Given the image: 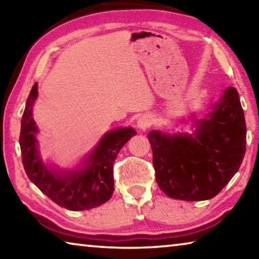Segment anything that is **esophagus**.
Listing matches in <instances>:
<instances>
[{"label": "esophagus", "mask_w": 259, "mask_h": 259, "mask_svg": "<svg viewBox=\"0 0 259 259\" xmlns=\"http://www.w3.org/2000/svg\"><path fill=\"white\" fill-rule=\"evenodd\" d=\"M152 123H153V120L150 115H143L138 119L137 126L139 128V130L146 131L152 125Z\"/></svg>", "instance_id": "obj_1"}]
</instances>
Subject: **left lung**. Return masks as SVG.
I'll return each instance as SVG.
<instances>
[{"label": "left lung", "instance_id": "1", "mask_svg": "<svg viewBox=\"0 0 259 259\" xmlns=\"http://www.w3.org/2000/svg\"><path fill=\"white\" fill-rule=\"evenodd\" d=\"M192 134L147 135L159 187L170 198L203 201L216 196L238 172L245 153V120L235 88H226L202 119L192 115Z\"/></svg>", "mask_w": 259, "mask_h": 259}]
</instances>
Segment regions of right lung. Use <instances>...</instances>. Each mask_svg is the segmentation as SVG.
Returning a JSON list of instances; mask_svg holds the SVG:
<instances>
[{"mask_svg":"<svg viewBox=\"0 0 259 259\" xmlns=\"http://www.w3.org/2000/svg\"><path fill=\"white\" fill-rule=\"evenodd\" d=\"M37 94L35 83L26 102L19 137L23 164L30 182L55 203L72 211L96 208L107 202L114 191V161L124 144L137 133L130 126L108 131L75 169L48 165L37 150L38 129L33 119V105Z\"/></svg>","mask_w":259,"mask_h":259,"instance_id":"add662e5","label":"right lung"}]
</instances>
